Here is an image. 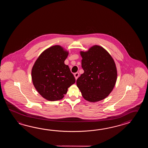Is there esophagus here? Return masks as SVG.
<instances>
[{"instance_id": "obj_1", "label": "esophagus", "mask_w": 148, "mask_h": 148, "mask_svg": "<svg viewBox=\"0 0 148 148\" xmlns=\"http://www.w3.org/2000/svg\"><path fill=\"white\" fill-rule=\"evenodd\" d=\"M79 75V73H75L74 76H75V78L76 80H77V78H78Z\"/></svg>"}]
</instances>
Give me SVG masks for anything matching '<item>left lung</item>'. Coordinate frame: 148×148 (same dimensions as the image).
<instances>
[{"label":"left lung","instance_id":"1","mask_svg":"<svg viewBox=\"0 0 148 148\" xmlns=\"http://www.w3.org/2000/svg\"><path fill=\"white\" fill-rule=\"evenodd\" d=\"M80 55L84 73L77 79V86L86 101H101L113 90L116 82V66L113 59L99 45L86 52L80 51Z\"/></svg>","mask_w":148,"mask_h":148}]
</instances>
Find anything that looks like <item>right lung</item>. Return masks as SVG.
I'll list each match as a JSON object with an SVG mask.
<instances>
[{
  "label": "right lung",
  "mask_w": 148,
  "mask_h": 148,
  "mask_svg": "<svg viewBox=\"0 0 148 148\" xmlns=\"http://www.w3.org/2000/svg\"><path fill=\"white\" fill-rule=\"evenodd\" d=\"M68 54L60 45H54L40 54L32 68V79L35 88L48 101L62 99L68 88L75 83L69 66L64 62Z\"/></svg>",
  "instance_id": "add662e5"
}]
</instances>
